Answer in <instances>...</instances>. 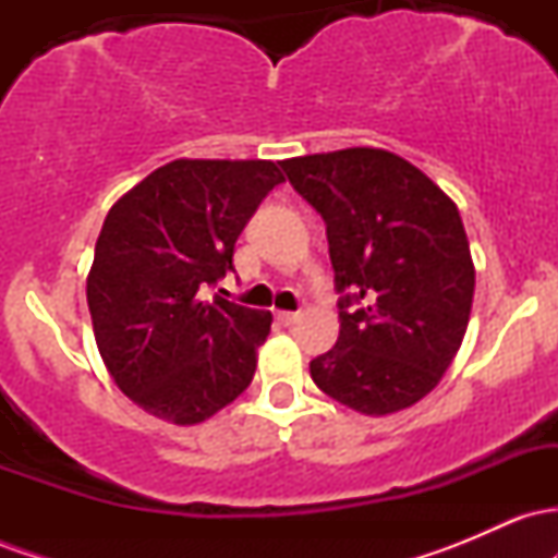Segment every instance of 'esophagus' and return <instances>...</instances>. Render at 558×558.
Returning <instances> with one entry per match:
<instances>
[{
  "instance_id": "34e87169",
  "label": "esophagus",
  "mask_w": 558,
  "mask_h": 558,
  "mask_svg": "<svg viewBox=\"0 0 558 558\" xmlns=\"http://www.w3.org/2000/svg\"><path fill=\"white\" fill-rule=\"evenodd\" d=\"M299 312H275V319H278V323L280 325H286V328H288V325H293V323H299Z\"/></svg>"
}]
</instances>
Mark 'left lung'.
Masks as SVG:
<instances>
[{
  "instance_id": "obj_1",
  "label": "left lung",
  "mask_w": 558,
  "mask_h": 558,
  "mask_svg": "<svg viewBox=\"0 0 558 558\" xmlns=\"http://www.w3.org/2000/svg\"><path fill=\"white\" fill-rule=\"evenodd\" d=\"M288 181L328 228L341 332L310 362L323 393L362 414H393L438 386L475 293L457 204L386 149L283 159Z\"/></svg>"
}]
</instances>
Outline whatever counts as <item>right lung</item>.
I'll use <instances>...</instances> for the list:
<instances>
[{
  "instance_id": "add662e5",
  "label": "right lung",
  "mask_w": 558,
  "mask_h": 558,
  "mask_svg": "<svg viewBox=\"0 0 558 558\" xmlns=\"http://www.w3.org/2000/svg\"><path fill=\"white\" fill-rule=\"evenodd\" d=\"M283 172L267 159H175L114 202L86 299L99 354L141 409L196 425L252 383L272 315L204 291Z\"/></svg>"
}]
</instances>
